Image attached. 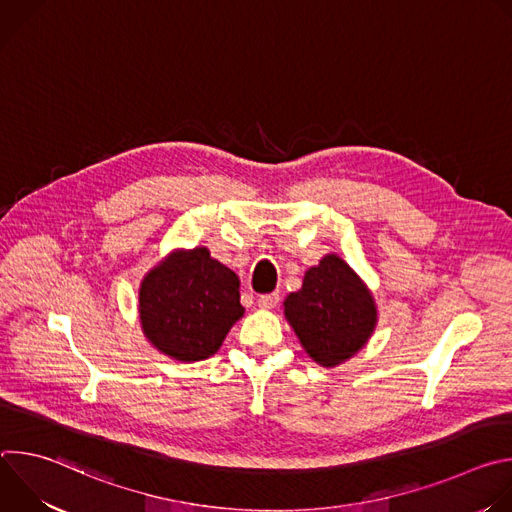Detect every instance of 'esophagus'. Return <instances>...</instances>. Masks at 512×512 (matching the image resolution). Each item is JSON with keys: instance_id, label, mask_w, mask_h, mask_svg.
I'll return each mask as SVG.
<instances>
[{"instance_id": "esophagus-1", "label": "esophagus", "mask_w": 512, "mask_h": 512, "mask_svg": "<svg viewBox=\"0 0 512 512\" xmlns=\"http://www.w3.org/2000/svg\"><path fill=\"white\" fill-rule=\"evenodd\" d=\"M277 304H279V294H277V291H271V294H263V296L257 298V306L261 310H271Z\"/></svg>"}]
</instances>
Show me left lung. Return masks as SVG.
Wrapping results in <instances>:
<instances>
[{
  "instance_id": "left-lung-1",
  "label": "left lung",
  "mask_w": 512,
  "mask_h": 512,
  "mask_svg": "<svg viewBox=\"0 0 512 512\" xmlns=\"http://www.w3.org/2000/svg\"><path fill=\"white\" fill-rule=\"evenodd\" d=\"M285 318L306 352L322 367L356 354L377 324L371 291L336 255L306 271L304 285L283 302Z\"/></svg>"
}]
</instances>
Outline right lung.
Instances as JSON below:
<instances>
[{
  "mask_svg": "<svg viewBox=\"0 0 512 512\" xmlns=\"http://www.w3.org/2000/svg\"><path fill=\"white\" fill-rule=\"evenodd\" d=\"M239 298V277L208 249L174 253L141 283V328L160 352L184 362L202 360L243 316Z\"/></svg>",
  "mask_w": 512,
  "mask_h": 512,
  "instance_id": "1",
  "label": "right lung"
}]
</instances>
